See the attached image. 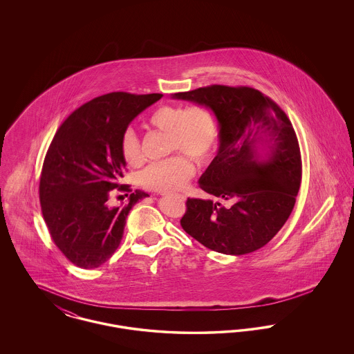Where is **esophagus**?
Here are the masks:
<instances>
[{
    "label": "esophagus",
    "mask_w": 354,
    "mask_h": 354,
    "mask_svg": "<svg viewBox=\"0 0 354 354\" xmlns=\"http://www.w3.org/2000/svg\"><path fill=\"white\" fill-rule=\"evenodd\" d=\"M162 195H167V194H162ZM180 199H185V195H178Z\"/></svg>",
    "instance_id": "1"
}]
</instances>
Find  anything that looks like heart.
Wrapping results in <instances>:
<instances>
[{"instance_id": "1", "label": "heart", "mask_w": 354, "mask_h": 354, "mask_svg": "<svg viewBox=\"0 0 354 354\" xmlns=\"http://www.w3.org/2000/svg\"><path fill=\"white\" fill-rule=\"evenodd\" d=\"M150 123L159 131L169 133V152H182L199 165L208 160L219 136L215 115L201 104L187 109L172 104L160 106L152 113ZM120 152L130 166H139L143 162L140 140L134 130L127 129L122 134ZM192 175L191 160L183 155H174L149 165L140 172V183L152 191L172 192L183 188Z\"/></svg>"}]
</instances>
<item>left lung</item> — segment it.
<instances>
[{
	"mask_svg": "<svg viewBox=\"0 0 354 354\" xmlns=\"http://www.w3.org/2000/svg\"><path fill=\"white\" fill-rule=\"evenodd\" d=\"M209 109L219 149L199 187L209 199H187L180 220L204 247L240 256L270 243L289 218L301 183L297 136L286 113L259 90L212 84L172 94Z\"/></svg>",
	"mask_w": 354,
	"mask_h": 354,
	"instance_id": "obj_1",
	"label": "left lung"
}]
</instances>
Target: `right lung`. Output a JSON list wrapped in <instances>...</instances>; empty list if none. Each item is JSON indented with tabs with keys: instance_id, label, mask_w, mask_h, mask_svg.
<instances>
[{
	"instance_id": "add662e5",
	"label": "right lung",
	"mask_w": 354,
	"mask_h": 354,
	"mask_svg": "<svg viewBox=\"0 0 354 354\" xmlns=\"http://www.w3.org/2000/svg\"><path fill=\"white\" fill-rule=\"evenodd\" d=\"M162 97L104 94L70 114L51 140L39 179L41 209L53 241L80 268H98L114 254L130 209L149 196L136 189L127 204H109L113 189L129 191L120 185L122 134Z\"/></svg>"
}]
</instances>
